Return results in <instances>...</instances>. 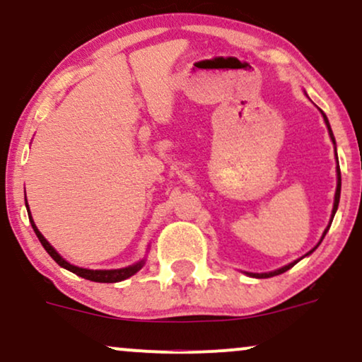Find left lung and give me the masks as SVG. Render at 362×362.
I'll return each mask as SVG.
<instances>
[{
  "instance_id": "1",
  "label": "left lung",
  "mask_w": 362,
  "mask_h": 362,
  "mask_svg": "<svg viewBox=\"0 0 362 362\" xmlns=\"http://www.w3.org/2000/svg\"><path fill=\"white\" fill-rule=\"evenodd\" d=\"M323 119H325V124H327V127H328V132H330V138H332V141H334V144H335V139H334V134H332V129H330V124H328V119H327V115L323 114ZM339 165V163H337ZM337 192H335V201H334V211H332V219H334V216H335V211H337V207H339V199H340V168L337 167ZM330 224H332V221H330ZM330 224H328V228H330ZM328 228L325 230V233H323V236L327 235V231H328ZM323 236H322V240H323ZM317 248V247H315ZM313 248V250H315ZM311 250V252H313ZM310 252V253H311ZM298 262V260H296ZM296 262H293V264H289V265H284V267H281V269H277V271H274V272H265V274H250L252 277H259V279H265V277H272V276H279V274H282V272H286V271H289L291 267H293L294 264H296Z\"/></svg>"
}]
</instances>
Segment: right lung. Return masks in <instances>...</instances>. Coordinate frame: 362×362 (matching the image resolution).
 Returning <instances> with one entry per match:
<instances>
[{"mask_svg":"<svg viewBox=\"0 0 362 362\" xmlns=\"http://www.w3.org/2000/svg\"><path fill=\"white\" fill-rule=\"evenodd\" d=\"M28 207V204H27ZM30 218V223H32V228H34L37 238L40 240V243H42V247L47 250L49 255L52 257L54 260L57 262V264L61 265V267L68 269V271H71L73 274H76V276L83 277V279H88V281H93V282H119V281H124L127 279V277L134 276L136 272L139 271L141 267L144 265V260L138 262V264L134 265H129V267H124V269H112V271H91V269H81V267H76V265L69 264V262H66L62 257L57 253L54 248L51 247V243L47 242V240L44 238L42 233H40L39 230H37V226L34 224V221H32V216H28Z\"/></svg>","mask_w":362,"mask_h":362,"instance_id":"obj_1","label":"right lung"}]
</instances>
